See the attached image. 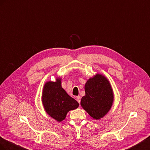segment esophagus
<instances>
[{
    "mask_svg": "<svg viewBox=\"0 0 150 150\" xmlns=\"http://www.w3.org/2000/svg\"><path fill=\"white\" fill-rule=\"evenodd\" d=\"M76 100H77V102H79V104L80 103V96L76 97Z\"/></svg>",
    "mask_w": 150,
    "mask_h": 150,
    "instance_id": "1",
    "label": "esophagus"
}]
</instances>
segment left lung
Listing matches in <instances>:
<instances>
[{"mask_svg": "<svg viewBox=\"0 0 150 150\" xmlns=\"http://www.w3.org/2000/svg\"><path fill=\"white\" fill-rule=\"evenodd\" d=\"M85 95L81 99L83 109L95 119H100L109 112L114 95L109 80L104 75L96 74L85 85Z\"/></svg>", "mask_w": 150, "mask_h": 150, "instance_id": "left-lung-1", "label": "left lung"}]
</instances>
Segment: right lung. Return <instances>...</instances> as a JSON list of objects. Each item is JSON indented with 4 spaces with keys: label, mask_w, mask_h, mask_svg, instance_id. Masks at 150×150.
Masks as SVG:
<instances>
[{
    "label": "right lung",
    "mask_w": 150,
    "mask_h": 150,
    "mask_svg": "<svg viewBox=\"0 0 150 150\" xmlns=\"http://www.w3.org/2000/svg\"><path fill=\"white\" fill-rule=\"evenodd\" d=\"M42 102L46 112L55 120L61 122L65 119L68 111L76 109L79 104L68 95L62 87L61 79L56 82H48L45 85Z\"/></svg>",
    "instance_id": "right-lung-1"
}]
</instances>
